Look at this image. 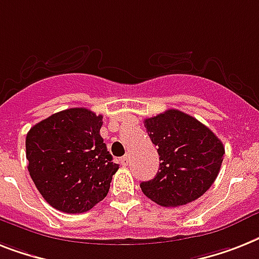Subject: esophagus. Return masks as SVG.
Returning <instances> with one entry per match:
<instances>
[{"instance_id": "34e87169", "label": "esophagus", "mask_w": 259, "mask_h": 259, "mask_svg": "<svg viewBox=\"0 0 259 259\" xmlns=\"http://www.w3.org/2000/svg\"><path fill=\"white\" fill-rule=\"evenodd\" d=\"M121 163H122L123 166H127L130 163V158L129 155H126V157H123L122 159H121Z\"/></svg>"}]
</instances>
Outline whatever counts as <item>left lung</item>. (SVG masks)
I'll list each match as a JSON object with an SVG mask.
<instances>
[{"mask_svg":"<svg viewBox=\"0 0 259 259\" xmlns=\"http://www.w3.org/2000/svg\"><path fill=\"white\" fill-rule=\"evenodd\" d=\"M157 146L159 170L141 190L161 206L193 202L213 185L224 161L225 148L211 130L184 111L170 109L145 119Z\"/></svg>","mask_w":259,"mask_h":259,"instance_id":"8db88e82","label":"left lung"}]
</instances>
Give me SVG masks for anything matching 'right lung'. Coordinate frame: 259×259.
<instances>
[{
	"instance_id": "add662e5",
	"label": "right lung",
	"mask_w": 259,
	"mask_h": 259,
	"mask_svg": "<svg viewBox=\"0 0 259 259\" xmlns=\"http://www.w3.org/2000/svg\"><path fill=\"white\" fill-rule=\"evenodd\" d=\"M101 126L102 115L71 108L29 130L25 142L27 170L35 188L54 209L85 213L108 195L119 166L111 162Z\"/></svg>"
}]
</instances>
